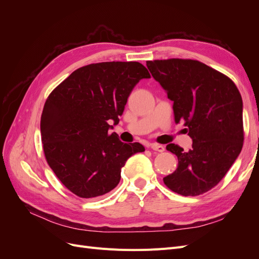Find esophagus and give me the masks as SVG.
Masks as SVG:
<instances>
[{"label": "esophagus", "mask_w": 259, "mask_h": 259, "mask_svg": "<svg viewBox=\"0 0 259 259\" xmlns=\"http://www.w3.org/2000/svg\"><path fill=\"white\" fill-rule=\"evenodd\" d=\"M151 149L154 151H158V152H163L165 150V147L162 146V145H158V144H151Z\"/></svg>", "instance_id": "34e87169"}]
</instances>
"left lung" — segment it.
Wrapping results in <instances>:
<instances>
[{
  "label": "left lung",
  "mask_w": 259,
  "mask_h": 259,
  "mask_svg": "<svg viewBox=\"0 0 259 259\" xmlns=\"http://www.w3.org/2000/svg\"><path fill=\"white\" fill-rule=\"evenodd\" d=\"M147 67L174 103L175 122H184L192 139L189 151L175 144L166 146L176 154L178 166L163 182L185 197L207 192L242 150L241 94L228 76L198 60H153L147 61Z\"/></svg>",
  "instance_id": "left-lung-1"
}]
</instances>
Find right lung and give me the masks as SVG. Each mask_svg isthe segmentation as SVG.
<instances>
[{"label":"right lung","instance_id":"obj_1","mask_svg":"<svg viewBox=\"0 0 259 259\" xmlns=\"http://www.w3.org/2000/svg\"><path fill=\"white\" fill-rule=\"evenodd\" d=\"M147 68L137 61H109L79 68L46 99L41 136L46 161L64 186L83 199L110 192L130 156L145 151L109 130L119 123L127 98Z\"/></svg>","mask_w":259,"mask_h":259}]
</instances>
